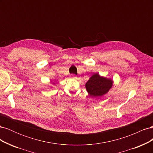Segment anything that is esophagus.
Here are the masks:
<instances>
[{
    "label": "esophagus",
    "mask_w": 153,
    "mask_h": 153,
    "mask_svg": "<svg viewBox=\"0 0 153 153\" xmlns=\"http://www.w3.org/2000/svg\"><path fill=\"white\" fill-rule=\"evenodd\" d=\"M71 78H74V79H75V78H76L77 77H76V76H75V75H72V76H71Z\"/></svg>",
    "instance_id": "1"
}]
</instances>
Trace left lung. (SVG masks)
Here are the masks:
<instances>
[{"instance_id": "1", "label": "left lung", "mask_w": 153, "mask_h": 153, "mask_svg": "<svg viewBox=\"0 0 153 153\" xmlns=\"http://www.w3.org/2000/svg\"><path fill=\"white\" fill-rule=\"evenodd\" d=\"M112 85L113 81L110 78L95 73L85 84V88L91 97H100L107 93Z\"/></svg>"}]
</instances>
